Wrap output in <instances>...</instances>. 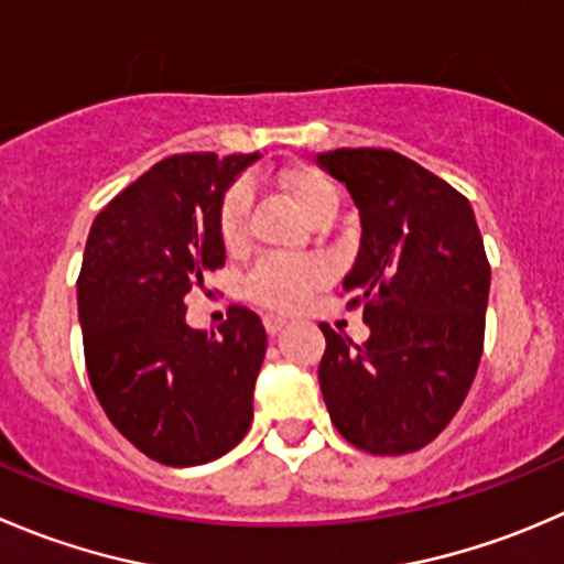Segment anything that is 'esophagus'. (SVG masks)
<instances>
[{
    "mask_svg": "<svg viewBox=\"0 0 564 564\" xmlns=\"http://www.w3.org/2000/svg\"><path fill=\"white\" fill-rule=\"evenodd\" d=\"M264 327H267V333H270V336H275V333H281L283 327H286V319H283V316H278V314H267L264 316Z\"/></svg>",
    "mask_w": 564,
    "mask_h": 564,
    "instance_id": "34e87169",
    "label": "esophagus"
}]
</instances>
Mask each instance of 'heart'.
<instances>
[{"instance_id": "b5f03b06", "label": "heart", "mask_w": 564, "mask_h": 564, "mask_svg": "<svg viewBox=\"0 0 564 564\" xmlns=\"http://www.w3.org/2000/svg\"><path fill=\"white\" fill-rule=\"evenodd\" d=\"M289 198L294 200L305 220H314L322 212L338 206L336 187L319 171H294L283 176ZM250 212V189L245 184H234L220 204V237L226 245H237L245 237V223ZM327 278V267L319 259H286V256H267L250 270L248 294L259 303L278 311L297 308L305 294L322 286Z\"/></svg>"}]
</instances>
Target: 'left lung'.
Masks as SVG:
<instances>
[{
    "label": "left lung",
    "instance_id": "left-lung-1",
    "mask_svg": "<svg viewBox=\"0 0 564 564\" xmlns=\"http://www.w3.org/2000/svg\"><path fill=\"white\" fill-rule=\"evenodd\" d=\"M360 212L344 292L369 338L325 333L319 388L338 433L369 455H408L460 410L485 341L490 264L471 204L419 162L386 149L316 154Z\"/></svg>",
    "mask_w": 564,
    "mask_h": 564
}]
</instances>
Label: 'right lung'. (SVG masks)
<instances>
[{
  "mask_svg": "<svg viewBox=\"0 0 564 564\" xmlns=\"http://www.w3.org/2000/svg\"><path fill=\"white\" fill-rule=\"evenodd\" d=\"M259 154H176L93 220L76 294L90 386L126 441L162 466L231 452L253 421L267 330L242 305L217 330L187 325V294L226 264L220 204Z\"/></svg>",
  "mask_w": 564,
  "mask_h": 564,
  "instance_id": "obj_1",
  "label": "right lung"
}]
</instances>
